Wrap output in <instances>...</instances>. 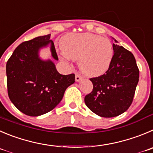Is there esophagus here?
Returning a JSON list of instances; mask_svg holds the SVG:
<instances>
[{"label": "esophagus", "mask_w": 153, "mask_h": 153, "mask_svg": "<svg viewBox=\"0 0 153 153\" xmlns=\"http://www.w3.org/2000/svg\"><path fill=\"white\" fill-rule=\"evenodd\" d=\"M81 79H82V77H81V75H78V74H76V75H75V81H80Z\"/></svg>", "instance_id": "34e87169"}]
</instances>
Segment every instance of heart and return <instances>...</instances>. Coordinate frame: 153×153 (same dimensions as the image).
I'll return each instance as SVG.
<instances>
[{
	"instance_id": "obj_1",
	"label": "heart",
	"mask_w": 153,
	"mask_h": 153,
	"mask_svg": "<svg viewBox=\"0 0 153 153\" xmlns=\"http://www.w3.org/2000/svg\"><path fill=\"white\" fill-rule=\"evenodd\" d=\"M62 51L72 60H78L81 72L98 76L109 68L113 57L109 39L92 33L68 34L62 39Z\"/></svg>"
}]
</instances>
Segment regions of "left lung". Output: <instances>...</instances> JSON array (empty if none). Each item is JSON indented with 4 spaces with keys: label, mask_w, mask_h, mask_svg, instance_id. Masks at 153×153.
<instances>
[{
    "label": "left lung",
    "mask_w": 153,
    "mask_h": 153,
    "mask_svg": "<svg viewBox=\"0 0 153 153\" xmlns=\"http://www.w3.org/2000/svg\"><path fill=\"white\" fill-rule=\"evenodd\" d=\"M112 39L114 54L109 69L90 79L94 88L85 97L87 106L104 118L118 116L128 110L139 81V69L132 53Z\"/></svg>",
    "instance_id": "obj_1"
}]
</instances>
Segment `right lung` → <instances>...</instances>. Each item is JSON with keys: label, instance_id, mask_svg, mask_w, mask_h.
<instances>
[{"label": "right lung", "instance_id": "add662e5", "mask_svg": "<svg viewBox=\"0 0 153 153\" xmlns=\"http://www.w3.org/2000/svg\"><path fill=\"white\" fill-rule=\"evenodd\" d=\"M50 46L53 59L58 60L51 35L37 37L17 47L6 65L8 96L22 113L39 116L60 102L75 75H61L51 59H43L40 51Z\"/></svg>", "mask_w": 153, "mask_h": 153}]
</instances>
